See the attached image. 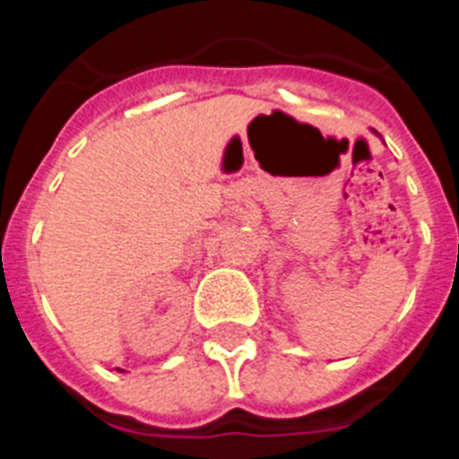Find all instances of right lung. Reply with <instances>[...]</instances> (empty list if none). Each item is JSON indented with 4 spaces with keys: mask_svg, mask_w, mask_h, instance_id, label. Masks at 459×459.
<instances>
[{
    "mask_svg": "<svg viewBox=\"0 0 459 459\" xmlns=\"http://www.w3.org/2000/svg\"><path fill=\"white\" fill-rule=\"evenodd\" d=\"M119 372H124V370H119Z\"/></svg>",
    "mask_w": 459,
    "mask_h": 459,
    "instance_id": "add662e5",
    "label": "right lung"
}]
</instances>
